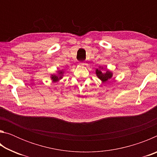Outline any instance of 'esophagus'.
Returning a JSON list of instances; mask_svg holds the SVG:
<instances>
[{
	"instance_id": "esophagus-1",
	"label": "esophagus",
	"mask_w": 157,
	"mask_h": 157,
	"mask_svg": "<svg viewBox=\"0 0 157 157\" xmlns=\"http://www.w3.org/2000/svg\"><path fill=\"white\" fill-rule=\"evenodd\" d=\"M79 64L80 65V66H84V62H79Z\"/></svg>"
}]
</instances>
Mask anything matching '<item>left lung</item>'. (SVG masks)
I'll return each mask as SVG.
<instances>
[{
	"label": "left lung",
	"mask_w": 157,
	"mask_h": 157,
	"mask_svg": "<svg viewBox=\"0 0 157 157\" xmlns=\"http://www.w3.org/2000/svg\"><path fill=\"white\" fill-rule=\"evenodd\" d=\"M95 74H96L98 78L100 79V80L102 83L107 82L113 77L112 71H109V69H106V68H104L103 66H99V68H96Z\"/></svg>",
	"instance_id": "obj_1"
}]
</instances>
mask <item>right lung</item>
Masks as SVG:
<instances>
[{
    "label": "right lung",
    "mask_w": 157,
    "mask_h": 157,
    "mask_svg": "<svg viewBox=\"0 0 157 157\" xmlns=\"http://www.w3.org/2000/svg\"><path fill=\"white\" fill-rule=\"evenodd\" d=\"M63 74H64V70H59L57 71L56 73H53L50 75V79L52 82H57L63 78Z\"/></svg>",
    "instance_id": "obj_1"
}]
</instances>
